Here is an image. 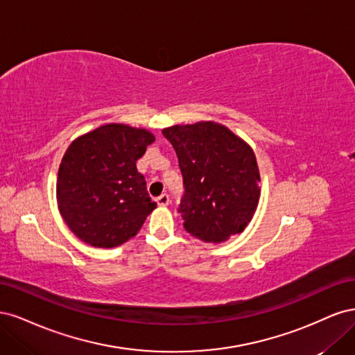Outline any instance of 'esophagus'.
Returning a JSON list of instances; mask_svg holds the SVG:
<instances>
[{"label": "esophagus", "mask_w": 355, "mask_h": 355, "mask_svg": "<svg viewBox=\"0 0 355 355\" xmlns=\"http://www.w3.org/2000/svg\"><path fill=\"white\" fill-rule=\"evenodd\" d=\"M155 201H157L158 206H167V204L170 202V198H168L167 194H161L159 197H157Z\"/></svg>", "instance_id": "34e87169"}]
</instances>
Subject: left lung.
I'll return each mask as SVG.
<instances>
[{"instance_id":"1","label":"left lung","mask_w":355,"mask_h":355,"mask_svg":"<svg viewBox=\"0 0 355 355\" xmlns=\"http://www.w3.org/2000/svg\"><path fill=\"white\" fill-rule=\"evenodd\" d=\"M184 176V228L204 243L219 244L241 234L261 198V175L252 146L214 121L163 128Z\"/></svg>"}]
</instances>
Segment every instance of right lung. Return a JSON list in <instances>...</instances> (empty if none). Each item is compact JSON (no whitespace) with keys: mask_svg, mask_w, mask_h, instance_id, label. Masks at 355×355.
<instances>
[{"mask_svg":"<svg viewBox=\"0 0 355 355\" xmlns=\"http://www.w3.org/2000/svg\"><path fill=\"white\" fill-rule=\"evenodd\" d=\"M155 136L110 123L73 139L58 171L60 216L73 235L99 249L121 245L139 232L157 204L136 168Z\"/></svg>","mask_w":355,"mask_h":355,"instance_id":"right-lung-1","label":"right lung"}]
</instances>
